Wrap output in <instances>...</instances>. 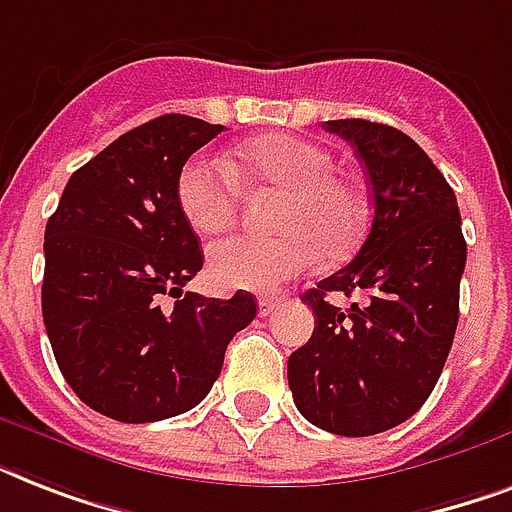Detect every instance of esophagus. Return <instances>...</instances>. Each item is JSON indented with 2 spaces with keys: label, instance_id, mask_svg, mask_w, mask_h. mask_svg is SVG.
<instances>
[{
  "label": "esophagus",
  "instance_id": "obj_1",
  "mask_svg": "<svg viewBox=\"0 0 512 512\" xmlns=\"http://www.w3.org/2000/svg\"><path fill=\"white\" fill-rule=\"evenodd\" d=\"M281 305V300H276V297H260V303H257V313H260V316H271L273 311H276V308H279Z\"/></svg>",
  "mask_w": 512,
  "mask_h": 512
}]
</instances>
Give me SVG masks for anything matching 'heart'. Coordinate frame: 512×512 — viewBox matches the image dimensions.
<instances>
[{
    "label": "heart",
    "mask_w": 512,
    "mask_h": 512,
    "mask_svg": "<svg viewBox=\"0 0 512 512\" xmlns=\"http://www.w3.org/2000/svg\"><path fill=\"white\" fill-rule=\"evenodd\" d=\"M327 148L297 135H263L233 154L231 167L212 156H193L180 167L175 201L201 236L231 228L239 212V180L287 191L273 239L228 236L209 247V276L217 287L276 292L311 268L319 255L342 260L358 247L366 209L348 180L335 175Z\"/></svg>",
    "instance_id": "1"
}]
</instances>
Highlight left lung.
<instances>
[{"label": "left lung", "mask_w": 512, "mask_h": 512, "mask_svg": "<svg viewBox=\"0 0 512 512\" xmlns=\"http://www.w3.org/2000/svg\"><path fill=\"white\" fill-rule=\"evenodd\" d=\"M372 185V228L345 268L305 292L311 340L289 356L305 420L337 436H374L409 420L436 388L460 319L468 244L452 185L396 127L335 119ZM329 291L364 294L342 312Z\"/></svg>", "instance_id": "left-lung-1"}]
</instances>
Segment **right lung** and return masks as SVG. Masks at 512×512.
I'll return each instance as SVG.
<instances>
[{"label":"right lung","mask_w":512,"mask_h":512,"mask_svg":"<svg viewBox=\"0 0 512 512\" xmlns=\"http://www.w3.org/2000/svg\"><path fill=\"white\" fill-rule=\"evenodd\" d=\"M223 130L164 114L124 132L71 175L47 220L42 316L52 353L76 396L111 420L193 409L228 342L255 319L249 292H183L204 257L177 209L175 180Z\"/></svg>","instance_id":"1"}]
</instances>
